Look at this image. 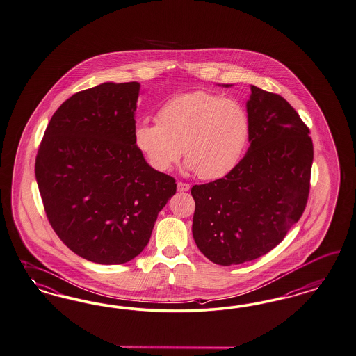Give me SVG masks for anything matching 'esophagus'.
<instances>
[{"label":"esophagus","mask_w":356,"mask_h":356,"mask_svg":"<svg viewBox=\"0 0 356 356\" xmlns=\"http://www.w3.org/2000/svg\"><path fill=\"white\" fill-rule=\"evenodd\" d=\"M189 188H191V185L186 184V183H183V181L177 183V191L179 192H188Z\"/></svg>","instance_id":"34e87169"}]
</instances>
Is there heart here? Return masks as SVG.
I'll return each instance as SVG.
<instances>
[{
  "mask_svg": "<svg viewBox=\"0 0 356 356\" xmlns=\"http://www.w3.org/2000/svg\"><path fill=\"white\" fill-rule=\"evenodd\" d=\"M250 130L248 114L238 101L197 90L168 99L156 123H138L133 140L155 171H168L183 147L186 167L200 179L214 180L238 164Z\"/></svg>",
  "mask_w": 356,
  "mask_h": 356,
  "instance_id": "heart-1",
  "label": "heart"
}]
</instances>
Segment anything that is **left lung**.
Wrapping results in <instances>:
<instances>
[{
	"label": "left lung",
	"instance_id": "obj_1",
	"mask_svg": "<svg viewBox=\"0 0 356 356\" xmlns=\"http://www.w3.org/2000/svg\"><path fill=\"white\" fill-rule=\"evenodd\" d=\"M247 114L251 145L243 159L191 191L195 242L220 266L270 252L301 218L310 191L313 142L298 113L282 96L251 86Z\"/></svg>",
	"mask_w": 356,
	"mask_h": 356
}]
</instances>
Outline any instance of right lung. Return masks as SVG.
<instances>
[{"instance_id":"right-lung-1","label":"right lung","mask_w":356,"mask_h":356,"mask_svg":"<svg viewBox=\"0 0 356 356\" xmlns=\"http://www.w3.org/2000/svg\"><path fill=\"white\" fill-rule=\"evenodd\" d=\"M140 84L104 83L54 113L35 159L46 216L63 243L98 264H123L147 245L176 180L133 140Z\"/></svg>"}]
</instances>
